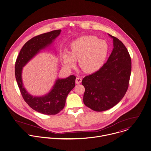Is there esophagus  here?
<instances>
[{"instance_id": "1", "label": "esophagus", "mask_w": 151, "mask_h": 151, "mask_svg": "<svg viewBox=\"0 0 151 151\" xmlns=\"http://www.w3.org/2000/svg\"><path fill=\"white\" fill-rule=\"evenodd\" d=\"M81 81H82V80H81V78H76L75 81H76V84H80L81 82Z\"/></svg>"}]
</instances>
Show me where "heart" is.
<instances>
[{
    "mask_svg": "<svg viewBox=\"0 0 151 151\" xmlns=\"http://www.w3.org/2000/svg\"><path fill=\"white\" fill-rule=\"evenodd\" d=\"M109 53V45L103 40L93 35H86L73 41L70 52H63L64 66L71 69L78 60L79 66L84 72L93 73L99 70L104 64Z\"/></svg>",
    "mask_w": 151,
    "mask_h": 151,
    "instance_id": "b5f03b06",
    "label": "heart"
}]
</instances>
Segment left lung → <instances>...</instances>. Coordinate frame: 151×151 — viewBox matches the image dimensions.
Listing matches in <instances>:
<instances>
[{
  "label": "left lung",
  "instance_id": "8db88e82",
  "mask_svg": "<svg viewBox=\"0 0 151 151\" xmlns=\"http://www.w3.org/2000/svg\"><path fill=\"white\" fill-rule=\"evenodd\" d=\"M113 49L107 62L98 71L85 76L81 84L85 88L84 104L96 111H104L116 105L127 91L132 62L124 44L116 37Z\"/></svg>",
  "mask_w": 151,
  "mask_h": 151
}]
</instances>
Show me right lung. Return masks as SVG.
<instances>
[{"label": "right lung", "mask_w": 151, "mask_h": 151, "mask_svg": "<svg viewBox=\"0 0 151 151\" xmlns=\"http://www.w3.org/2000/svg\"><path fill=\"white\" fill-rule=\"evenodd\" d=\"M61 31L53 30L29 40L21 49L15 65V78L23 99L35 111L46 115L56 114L63 109L67 95L75 86V76L58 79L49 93L42 96H34L29 93L23 86L22 72L23 67L41 50L49 47Z\"/></svg>", "instance_id": "obj_1"}]
</instances>
